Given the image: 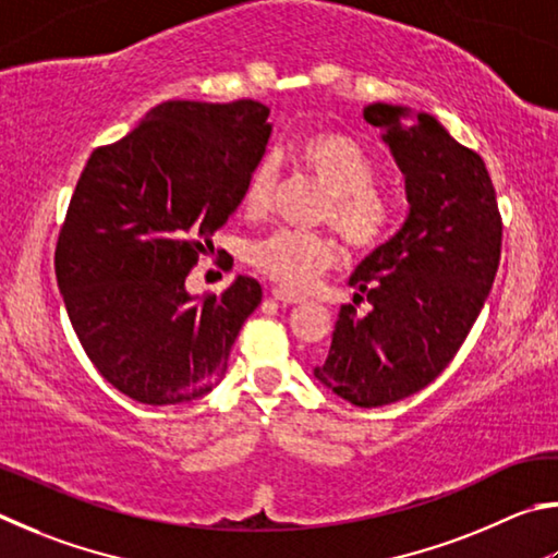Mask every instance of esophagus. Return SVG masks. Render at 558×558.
I'll use <instances>...</instances> for the list:
<instances>
[{"label": "esophagus", "instance_id": "34e87169", "mask_svg": "<svg viewBox=\"0 0 558 558\" xmlns=\"http://www.w3.org/2000/svg\"><path fill=\"white\" fill-rule=\"evenodd\" d=\"M271 296L277 299V301H281V304H304V301H306L301 294H294V291H289L284 287H274L271 289Z\"/></svg>", "mask_w": 558, "mask_h": 558}]
</instances>
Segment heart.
I'll return each instance as SVG.
<instances>
[{
    "instance_id": "heart-1",
    "label": "heart",
    "mask_w": 558,
    "mask_h": 558,
    "mask_svg": "<svg viewBox=\"0 0 558 558\" xmlns=\"http://www.w3.org/2000/svg\"><path fill=\"white\" fill-rule=\"evenodd\" d=\"M291 161L328 191L324 220L360 252L377 250L397 222V198L377 183V163L367 146L336 126H316L291 144ZM274 191V166H254L242 195L247 213L267 210ZM340 257L338 244L320 232L277 230L250 244L247 262L289 291H306Z\"/></svg>"
}]
</instances>
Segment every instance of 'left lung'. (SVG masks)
I'll use <instances>...</instances> for the list:
<instances>
[{"label":"left lung","instance_id":"8db88e82","mask_svg":"<svg viewBox=\"0 0 558 558\" xmlns=\"http://www.w3.org/2000/svg\"><path fill=\"white\" fill-rule=\"evenodd\" d=\"M407 110L369 105L404 173L409 215L392 240L360 264L333 343L314 375L355 407L418 392L465 343L490 294L502 250V215L481 154L458 144L432 114L402 126ZM374 306L356 314L360 300Z\"/></svg>","mask_w":558,"mask_h":558}]
</instances>
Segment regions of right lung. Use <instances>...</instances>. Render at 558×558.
<instances>
[{
	"instance_id": "1",
	"label": "right lung",
	"mask_w": 558,
	"mask_h": 558,
	"mask_svg": "<svg viewBox=\"0 0 558 558\" xmlns=\"http://www.w3.org/2000/svg\"><path fill=\"white\" fill-rule=\"evenodd\" d=\"M254 100L156 105L124 140L97 146L56 242V279L85 355L142 404L210 392L262 304L238 277L191 299L185 277L242 203L271 126Z\"/></svg>"
}]
</instances>
